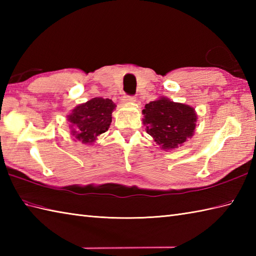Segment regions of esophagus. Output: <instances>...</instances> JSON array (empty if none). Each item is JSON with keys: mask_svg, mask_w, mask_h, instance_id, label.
<instances>
[{"mask_svg": "<svg viewBox=\"0 0 256 256\" xmlns=\"http://www.w3.org/2000/svg\"><path fill=\"white\" fill-rule=\"evenodd\" d=\"M123 101L126 103H134L135 101H136V98H135L134 96H124Z\"/></svg>", "mask_w": 256, "mask_h": 256, "instance_id": "obj_1", "label": "esophagus"}]
</instances>
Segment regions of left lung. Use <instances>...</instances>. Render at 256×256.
<instances>
[{"mask_svg":"<svg viewBox=\"0 0 256 256\" xmlns=\"http://www.w3.org/2000/svg\"><path fill=\"white\" fill-rule=\"evenodd\" d=\"M146 132L162 150H172L192 138L197 116L192 106L165 98L152 101L143 110Z\"/></svg>","mask_w":256,"mask_h":256,"instance_id":"1","label":"left lung"}]
</instances>
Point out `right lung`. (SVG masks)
<instances>
[{
	"label": "right lung",
	"instance_id": "obj_1",
	"mask_svg": "<svg viewBox=\"0 0 256 256\" xmlns=\"http://www.w3.org/2000/svg\"><path fill=\"white\" fill-rule=\"evenodd\" d=\"M116 104L110 99L94 98L76 106L68 120L72 124V135L81 142L92 143L100 134L106 132L112 122Z\"/></svg>",
	"mask_w": 256,
	"mask_h": 256
}]
</instances>
